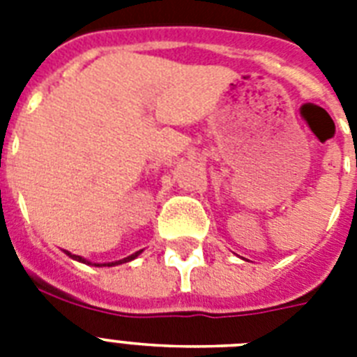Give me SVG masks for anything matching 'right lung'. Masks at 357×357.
<instances>
[{"mask_svg": "<svg viewBox=\"0 0 357 357\" xmlns=\"http://www.w3.org/2000/svg\"><path fill=\"white\" fill-rule=\"evenodd\" d=\"M65 254H67V256H70L72 259H76V261H82V263H85V265H92L91 261H86L85 257H82V256H76V254H70V252H68V250H65ZM139 254H142V250H139V252H134L132 256H128V257H123V259H119V261H112V263H103V265H100V263H94V266H114V265H121V263H127V261H132V259H136V257L139 256Z\"/></svg>", "mask_w": 357, "mask_h": 357, "instance_id": "1", "label": "right lung"}]
</instances>
